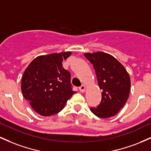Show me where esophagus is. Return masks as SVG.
Here are the masks:
<instances>
[{"instance_id":"1","label":"esophagus","mask_w":151,"mask_h":151,"mask_svg":"<svg viewBox=\"0 0 151 151\" xmlns=\"http://www.w3.org/2000/svg\"><path fill=\"white\" fill-rule=\"evenodd\" d=\"M85 89H86V87L84 85H81V86H79V91H80L81 92H84V91H85Z\"/></svg>"}]
</instances>
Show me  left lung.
Masks as SVG:
<instances>
[{
    "instance_id": "left-lung-1",
    "label": "left lung",
    "mask_w": 151,
    "mask_h": 151,
    "mask_svg": "<svg viewBox=\"0 0 151 151\" xmlns=\"http://www.w3.org/2000/svg\"><path fill=\"white\" fill-rule=\"evenodd\" d=\"M84 56L93 65L99 88L101 101L96 107H91L92 113L99 118L115 116L129 98L131 79L127 71L112 55L101 52L86 53Z\"/></svg>"
}]
</instances>
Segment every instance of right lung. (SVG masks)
Listing matches in <instances>:
<instances>
[{"mask_svg":"<svg viewBox=\"0 0 151 151\" xmlns=\"http://www.w3.org/2000/svg\"><path fill=\"white\" fill-rule=\"evenodd\" d=\"M71 52L50 54L34 59L24 72L21 81L23 97L43 116L58 114L75 91H72L71 74L62 62Z\"/></svg>","mask_w":151,"mask_h":151,"instance_id":"1","label":"right lung"}]
</instances>
